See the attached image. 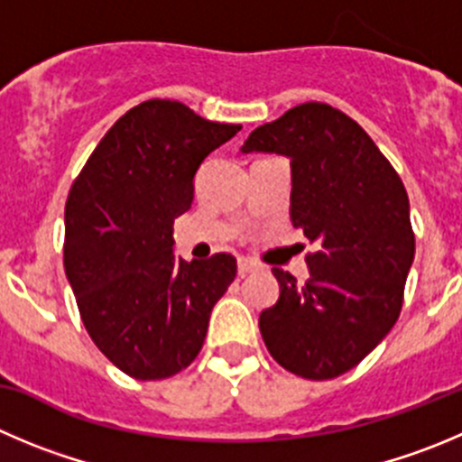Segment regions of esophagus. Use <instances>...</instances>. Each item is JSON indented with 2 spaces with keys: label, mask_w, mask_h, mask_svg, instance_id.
Here are the masks:
<instances>
[{
  "label": "esophagus",
  "mask_w": 462,
  "mask_h": 462,
  "mask_svg": "<svg viewBox=\"0 0 462 462\" xmlns=\"http://www.w3.org/2000/svg\"><path fill=\"white\" fill-rule=\"evenodd\" d=\"M256 263L254 261H249V258H238V274L240 276H245V274H249V272H254L256 270Z\"/></svg>",
  "instance_id": "obj_1"
}]
</instances>
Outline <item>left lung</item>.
<instances>
[{
	"instance_id": "8db88e82",
	"label": "left lung",
	"mask_w": 462,
	"mask_h": 462,
	"mask_svg": "<svg viewBox=\"0 0 462 462\" xmlns=\"http://www.w3.org/2000/svg\"><path fill=\"white\" fill-rule=\"evenodd\" d=\"M243 152L290 158V219L315 252L297 283L274 267L281 294L258 318L272 358L327 381L365 358L397 322L415 258L406 188L374 140L337 108L306 102L252 131Z\"/></svg>"
}]
</instances>
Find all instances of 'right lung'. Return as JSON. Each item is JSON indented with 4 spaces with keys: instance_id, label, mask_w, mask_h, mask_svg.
<instances>
[{
    "instance_id": "right-lung-1",
    "label": "right lung",
    "mask_w": 462,
    "mask_h": 462,
    "mask_svg": "<svg viewBox=\"0 0 462 462\" xmlns=\"http://www.w3.org/2000/svg\"><path fill=\"white\" fill-rule=\"evenodd\" d=\"M240 129L181 102L149 99L108 129L69 188L65 274L88 336L134 379L186 370L210 310L234 283L231 254L174 256L172 224L190 208L204 158Z\"/></svg>"
}]
</instances>
